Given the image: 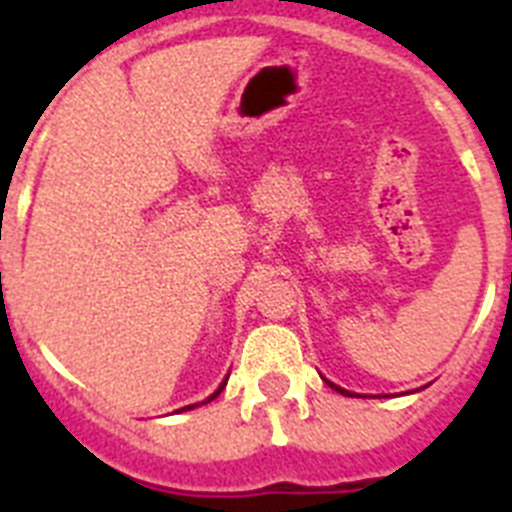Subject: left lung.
<instances>
[{
    "instance_id": "obj_1",
    "label": "left lung",
    "mask_w": 512,
    "mask_h": 512,
    "mask_svg": "<svg viewBox=\"0 0 512 512\" xmlns=\"http://www.w3.org/2000/svg\"><path fill=\"white\" fill-rule=\"evenodd\" d=\"M330 384V382H328ZM330 387H333V390L336 392H341V395H351V392H346V390H341V387H336V384H330Z\"/></svg>"
}]
</instances>
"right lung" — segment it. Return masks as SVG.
Masks as SVG:
<instances>
[{"instance_id":"obj_1","label":"right lung","mask_w":512,"mask_h":512,"mask_svg":"<svg viewBox=\"0 0 512 512\" xmlns=\"http://www.w3.org/2000/svg\"><path fill=\"white\" fill-rule=\"evenodd\" d=\"M225 384H228V379H225V382H223V384H220V387H217V392H215V395H210V397H207V400H205V402L215 400V397H217V395H220V392H223V390H225ZM205 402H202V405H205ZM192 408H194V405H187V408H182V410H192Z\"/></svg>"}]
</instances>
